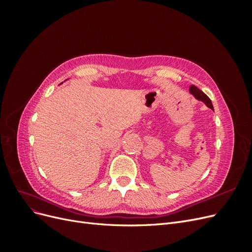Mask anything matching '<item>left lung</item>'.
<instances>
[{"label":"left lung","instance_id":"8db88e82","mask_svg":"<svg viewBox=\"0 0 252 252\" xmlns=\"http://www.w3.org/2000/svg\"><path fill=\"white\" fill-rule=\"evenodd\" d=\"M189 91L197 98V100L203 101L206 105L208 106V107H209L210 109L213 110V106H212V103H211V101H210V98H209L207 95H206L202 90H200L199 88L195 87L194 85H191V86H190V88H189Z\"/></svg>","mask_w":252,"mask_h":252}]
</instances>
